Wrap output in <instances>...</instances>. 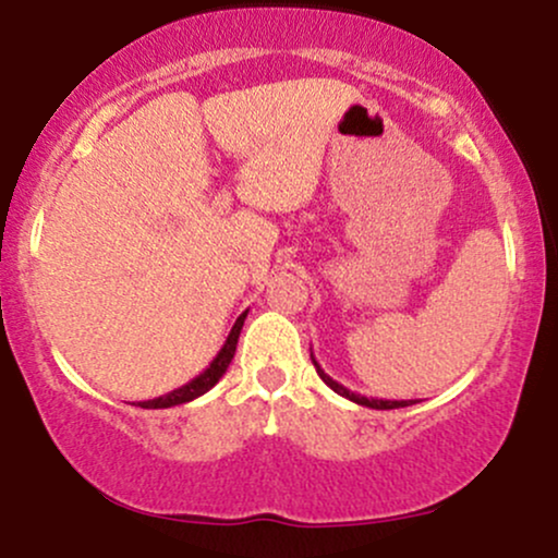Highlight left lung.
<instances>
[{"mask_svg":"<svg viewBox=\"0 0 558 558\" xmlns=\"http://www.w3.org/2000/svg\"><path fill=\"white\" fill-rule=\"evenodd\" d=\"M312 364H315L317 367V375L323 377L325 383H328V386L336 390L338 396H343V399H349V401H354V403H360V407H369V409H401V407H412L414 401H388V399H367V396H362V393H354V390H349L345 386H341V383L338 380H332V377L325 373L323 367H319V362L315 360V354H312Z\"/></svg>","mask_w":558,"mask_h":558,"instance_id":"8db88e82","label":"left lung"}]
</instances>
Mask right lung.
<instances>
[{
	"instance_id": "obj_1",
	"label": "right lung",
	"mask_w": 558,
	"mask_h": 558,
	"mask_svg": "<svg viewBox=\"0 0 558 558\" xmlns=\"http://www.w3.org/2000/svg\"><path fill=\"white\" fill-rule=\"evenodd\" d=\"M248 312H243V315L235 319V325L230 328L226 343H222V349L217 351V356L213 362H209V367L204 369L202 375H196L194 380H189L185 386L170 390V393L165 396H157V399H149V401H138L141 409H170V407H178V403H189L198 399V396L207 393L209 388L217 386V380H220L222 375H226L230 360H233L235 354V345H239V336H241V328H243V319H246Z\"/></svg>"
}]
</instances>
